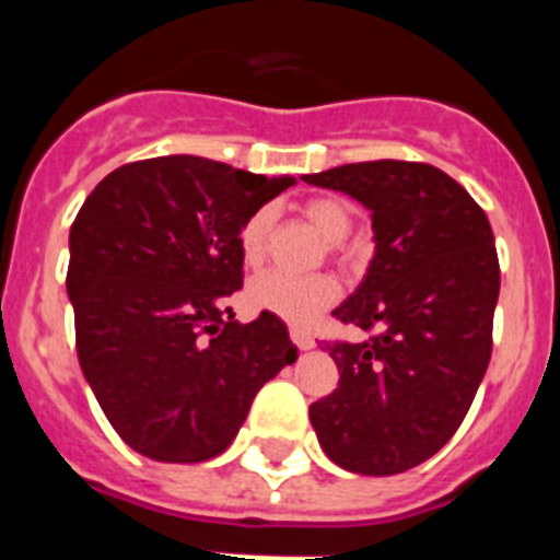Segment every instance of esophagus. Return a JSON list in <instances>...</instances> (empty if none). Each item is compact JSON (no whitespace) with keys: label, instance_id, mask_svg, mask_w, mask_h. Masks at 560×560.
<instances>
[{"label":"esophagus","instance_id":"34e87169","mask_svg":"<svg viewBox=\"0 0 560 560\" xmlns=\"http://www.w3.org/2000/svg\"><path fill=\"white\" fill-rule=\"evenodd\" d=\"M289 334H291V341H294V345H296V348H300V350H311V348H314V345H316L314 336H311L305 328H291Z\"/></svg>","mask_w":560,"mask_h":560}]
</instances>
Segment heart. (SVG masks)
<instances>
[{
  "label": "heart",
  "instance_id": "b5f03b06",
  "mask_svg": "<svg viewBox=\"0 0 560 560\" xmlns=\"http://www.w3.org/2000/svg\"><path fill=\"white\" fill-rule=\"evenodd\" d=\"M303 215L319 235L328 241L330 249H341V241L353 230V207L339 196H316L305 201ZM271 215L269 207L252 212L249 219L241 226V257L246 266L264 264L266 252H269L271 237ZM341 289L339 280L328 271H316V275H289V271H264L246 289V300L255 311L275 314L285 323L308 325L316 316L328 311L339 300Z\"/></svg>",
  "mask_w": 560,
  "mask_h": 560
}]
</instances>
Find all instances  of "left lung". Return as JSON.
<instances>
[{
  "mask_svg": "<svg viewBox=\"0 0 560 560\" xmlns=\"http://www.w3.org/2000/svg\"><path fill=\"white\" fill-rule=\"evenodd\" d=\"M373 212L375 257L334 316L368 339L328 341L339 387L311 404L319 446L389 477L446 446L493 348L499 257L482 207L427 162H355L303 176Z\"/></svg>",
  "mask_w": 560,
  "mask_h": 560,
  "instance_id": "8db88e82",
  "label": "left lung"
}]
</instances>
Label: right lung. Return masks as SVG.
Here are the masks:
<instances>
[{
	"label": "right lung",
	"mask_w": 560,
	"mask_h": 560,
	"mask_svg": "<svg viewBox=\"0 0 560 560\" xmlns=\"http://www.w3.org/2000/svg\"><path fill=\"white\" fill-rule=\"evenodd\" d=\"M294 185L205 156L117 167L69 230L78 361L114 432L160 463L219 457L266 381L296 361L275 314L241 325V226Z\"/></svg>",
	"instance_id": "right-lung-1"
}]
</instances>
